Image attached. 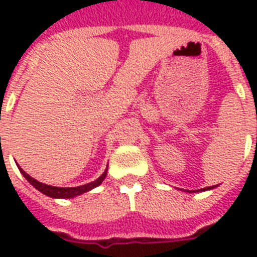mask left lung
I'll return each instance as SVG.
<instances>
[{
	"instance_id": "1",
	"label": "left lung",
	"mask_w": 257,
	"mask_h": 257,
	"mask_svg": "<svg viewBox=\"0 0 257 257\" xmlns=\"http://www.w3.org/2000/svg\"><path fill=\"white\" fill-rule=\"evenodd\" d=\"M209 188H211V187H208V188H204V189H200V191H207V189H209ZM212 188H213V187H212Z\"/></svg>"
}]
</instances>
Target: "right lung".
<instances>
[{"label": "right lung", "instance_id": "right-lung-1", "mask_svg": "<svg viewBox=\"0 0 257 257\" xmlns=\"http://www.w3.org/2000/svg\"><path fill=\"white\" fill-rule=\"evenodd\" d=\"M20 168V167H18ZM20 172H21L24 177H25L28 181H29L32 185H33L36 189H38L40 192H42L44 195L49 196V197H54V199H70V197H74V196L81 195V193H85V192L90 191L93 188L98 187L102 181H104L105 176H106V169L102 175L96 180V181H93V183L85 184V185H81V187H73V188H60V187H52V185H46V184H42L37 180H34L33 177H30L26 172L22 171L20 168Z\"/></svg>", "mask_w": 257, "mask_h": 257}]
</instances>
